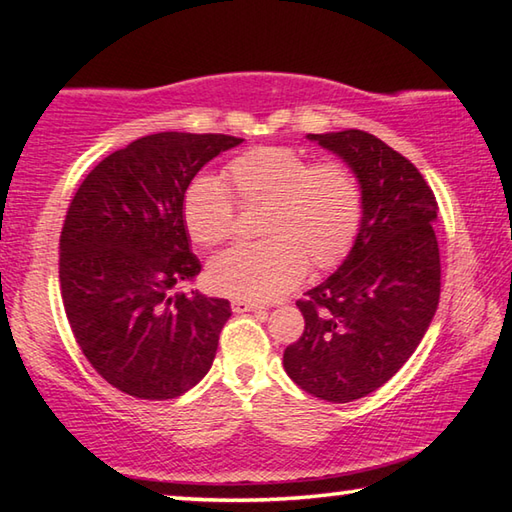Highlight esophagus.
<instances>
[{
	"label": "esophagus",
	"instance_id": "34e87169",
	"mask_svg": "<svg viewBox=\"0 0 512 512\" xmlns=\"http://www.w3.org/2000/svg\"><path fill=\"white\" fill-rule=\"evenodd\" d=\"M262 309H264V307L257 305V302L239 300V298L232 300V311H235V314H246V311H262Z\"/></svg>",
	"mask_w": 512,
	"mask_h": 512
}]
</instances>
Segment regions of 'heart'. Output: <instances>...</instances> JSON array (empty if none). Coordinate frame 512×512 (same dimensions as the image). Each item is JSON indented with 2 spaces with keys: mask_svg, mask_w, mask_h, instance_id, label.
<instances>
[{
  "mask_svg": "<svg viewBox=\"0 0 512 512\" xmlns=\"http://www.w3.org/2000/svg\"><path fill=\"white\" fill-rule=\"evenodd\" d=\"M237 201L266 205L259 244H239L216 255L212 287L239 300L266 302L296 287L309 266H339L359 235L361 183L339 160L311 162L289 146H259L228 164ZM183 219L198 246H216L235 232V198L214 176H196L183 196Z\"/></svg>",
  "mask_w": 512,
  "mask_h": 512,
  "instance_id": "b5f03b06",
  "label": "heart"
}]
</instances>
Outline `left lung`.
<instances>
[{
	"mask_svg": "<svg viewBox=\"0 0 512 512\" xmlns=\"http://www.w3.org/2000/svg\"><path fill=\"white\" fill-rule=\"evenodd\" d=\"M357 173L359 235L343 264L296 305L305 332L284 370L309 395L345 404L377 391L418 348L440 300L438 203L411 160L366 131L307 135Z\"/></svg>",
	"mask_w": 512,
	"mask_h": 512,
	"instance_id": "8db88e82",
	"label": "left lung"
}]
</instances>
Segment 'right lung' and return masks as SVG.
Here are the masks:
<instances>
[{"mask_svg":"<svg viewBox=\"0 0 512 512\" xmlns=\"http://www.w3.org/2000/svg\"><path fill=\"white\" fill-rule=\"evenodd\" d=\"M232 135L155 133L83 180L60 232V293L85 359L121 393L173 400L212 368L230 302L171 293L201 273L183 219L187 185Z\"/></svg>","mask_w":512,"mask_h":512,"instance_id":"right-lung-1","label":"right lung"}]
</instances>
